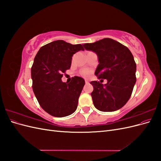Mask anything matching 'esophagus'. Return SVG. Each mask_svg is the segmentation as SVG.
<instances>
[{
  "label": "esophagus",
  "instance_id": "1",
  "mask_svg": "<svg viewBox=\"0 0 161 161\" xmlns=\"http://www.w3.org/2000/svg\"><path fill=\"white\" fill-rule=\"evenodd\" d=\"M85 82H86V84H88L89 82V80H86H86H85Z\"/></svg>",
  "mask_w": 161,
  "mask_h": 161
}]
</instances>
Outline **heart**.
Listing matches in <instances>:
<instances>
[{
	"mask_svg": "<svg viewBox=\"0 0 161 161\" xmlns=\"http://www.w3.org/2000/svg\"><path fill=\"white\" fill-rule=\"evenodd\" d=\"M80 74L82 76H84V77H89L91 75V72L88 69H84V70H82L80 71Z\"/></svg>",
	"mask_w": 161,
	"mask_h": 161,
	"instance_id": "b5f03b06",
	"label": "heart"
}]
</instances>
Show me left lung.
<instances>
[{
    "label": "left lung",
    "mask_w": 161,
    "mask_h": 161,
    "mask_svg": "<svg viewBox=\"0 0 161 161\" xmlns=\"http://www.w3.org/2000/svg\"><path fill=\"white\" fill-rule=\"evenodd\" d=\"M83 46L98 57L95 75L108 80L105 85L96 80L91 82L94 106L104 112L119 109L130 98L136 84V64L132 53L127 47L111 38L85 43Z\"/></svg>",
    "instance_id": "obj_1"
}]
</instances>
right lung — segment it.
Wrapping results in <instances>:
<instances>
[{
  "label": "right lung",
  "instance_id": "obj_1",
  "mask_svg": "<svg viewBox=\"0 0 161 161\" xmlns=\"http://www.w3.org/2000/svg\"><path fill=\"white\" fill-rule=\"evenodd\" d=\"M80 50H84L81 44L56 40L42 46L34 58L31 71L33 91L42 109L52 116L66 117L77 108L85 80L75 76L67 83L62 78L70 69L72 56Z\"/></svg>",
  "mask_w": 161,
  "mask_h": 161
}]
</instances>
